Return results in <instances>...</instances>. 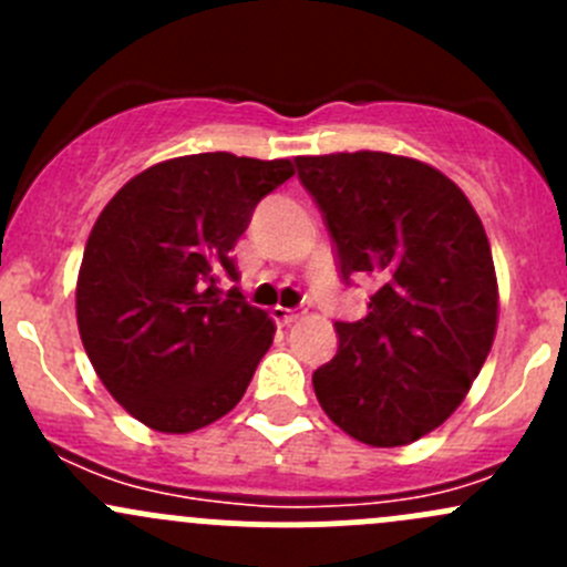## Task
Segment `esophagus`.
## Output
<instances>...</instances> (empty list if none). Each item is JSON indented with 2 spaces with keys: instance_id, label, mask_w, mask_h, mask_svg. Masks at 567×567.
Segmentation results:
<instances>
[{
  "instance_id": "obj_1",
  "label": "esophagus",
  "mask_w": 567,
  "mask_h": 567,
  "mask_svg": "<svg viewBox=\"0 0 567 567\" xmlns=\"http://www.w3.org/2000/svg\"><path fill=\"white\" fill-rule=\"evenodd\" d=\"M274 320H277L279 326H290V323H296V320H299V312L296 310H288V307H274Z\"/></svg>"
}]
</instances>
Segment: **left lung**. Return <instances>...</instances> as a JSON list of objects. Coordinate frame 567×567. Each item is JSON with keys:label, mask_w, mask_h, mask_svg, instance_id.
Segmentation results:
<instances>
[{"label": "left lung", "mask_w": 567, "mask_h": 567, "mask_svg": "<svg viewBox=\"0 0 567 567\" xmlns=\"http://www.w3.org/2000/svg\"><path fill=\"white\" fill-rule=\"evenodd\" d=\"M346 282L370 277L368 316L337 320L312 373L320 409L370 447L436 431L488 359L499 318L494 257L466 194L425 162L379 151L296 156Z\"/></svg>", "instance_id": "8db88e82"}]
</instances>
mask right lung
Instances as JSON below:
<instances>
[{"label":"right lung","instance_id":"obj_1","mask_svg":"<svg viewBox=\"0 0 567 567\" xmlns=\"http://www.w3.org/2000/svg\"><path fill=\"white\" fill-rule=\"evenodd\" d=\"M290 158L197 153L153 164L101 210L84 247L76 320L104 386L142 425L192 433L238 405L274 320L221 277L255 205Z\"/></svg>","mask_w":567,"mask_h":567}]
</instances>
